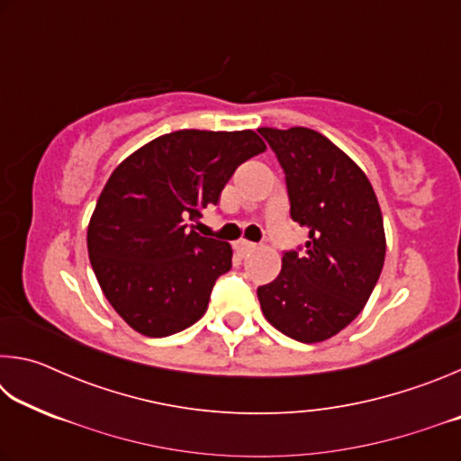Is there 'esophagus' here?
<instances>
[{
  "label": "esophagus",
  "mask_w": 461,
  "mask_h": 461,
  "mask_svg": "<svg viewBox=\"0 0 461 461\" xmlns=\"http://www.w3.org/2000/svg\"><path fill=\"white\" fill-rule=\"evenodd\" d=\"M236 249H238V254L246 256V254L252 252V249H256V244H254V241H248V240H238Z\"/></svg>",
  "instance_id": "34e87169"
}]
</instances>
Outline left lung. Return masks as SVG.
I'll return each instance as SVG.
<instances>
[{"label": "left lung", "instance_id": "1", "mask_svg": "<svg viewBox=\"0 0 461 461\" xmlns=\"http://www.w3.org/2000/svg\"><path fill=\"white\" fill-rule=\"evenodd\" d=\"M285 170L291 217L309 231L258 286L264 317L303 343L333 338L362 313L384 267L382 212L368 176L331 140L309 128H260Z\"/></svg>", "mask_w": 461, "mask_h": 461}]
</instances>
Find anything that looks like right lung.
<instances>
[{
    "instance_id": "1",
    "label": "right lung",
    "mask_w": 461,
    "mask_h": 461,
    "mask_svg": "<svg viewBox=\"0 0 461 461\" xmlns=\"http://www.w3.org/2000/svg\"><path fill=\"white\" fill-rule=\"evenodd\" d=\"M264 150L252 130H178L113 170L91 215L87 249L101 291L131 330L167 338L205 315L233 252L189 221L217 205L236 168Z\"/></svg>"
}]
</instances>
